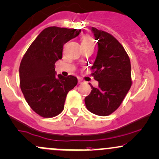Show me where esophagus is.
<instances>
[{
  "mask_svg": "<svg viewBox=\"0 0 159 159\" xmlns=\"http://www.w3.org/2000/svg\"><path fill=\"white\" fill-rule=\"evenodd\" d=\"M83 82H84V80L82 79V78H78V83H79V84H82Z\"/></svg>",
  "mask_w": 159,
  "mask_h": 159,
  "instance_id": "34e87169",
  "label": "esophagus"
}]
</instances>
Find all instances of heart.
Instances as JSON below:
<instances>
[{"label":"heart","instance_id":"obj_1","mask_svg":"<svg viewBox=\"0 0 159 159\" xmlns=\"http://www.w3.org/2000/svg\"><path fill=\"white\" fill-rule=\"evenodd\" d=\"M83 42H87V43L92 42V39H91V38L89 37V36H86V37L84 38V39H83Z\"/></svg>","mask_w":159,"mask_h":159}]
</instances>
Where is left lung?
Instances as JSON below:
<instances>
[{"label":"left lung","instance_id":"obj_1","mask_svg":"<svg viewBox=\"0 0 159 159\" xmlns=\"http://www.w3.org/2000/svg\"><path fill=\"white\" fill-rule=\"evenodd\" d=\"M98 41V51L91 69L99 82L92 85L91 92L85 97L87 109L100 116L111 114L119 107L131 86V66L123 46L109 33L96 28L90 29Z\"/></svg>","mask_w":159,"mask_h":159}]
</instances>
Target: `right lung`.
Instances as JSON below:
<instances>
[{
	"label": "right lung",
	"mask_w": 159,
	"mask_h": 159,
	"mask_svg": "<svg viewBox=\"0 0 159 159\" xmlns=\"http://www.w3.org/2000/svg\"><path fill=\"white\" fill-rule=\"evenodd\" d=\"M80 32V29L47 28L38 34L21 61V90L31 109L43 118L62 112L66 95L78 83L75 76L57 75L55 62L62 59L63 45Z\"/></svg>",
	"instance_id": "1"
}]
</instances>
